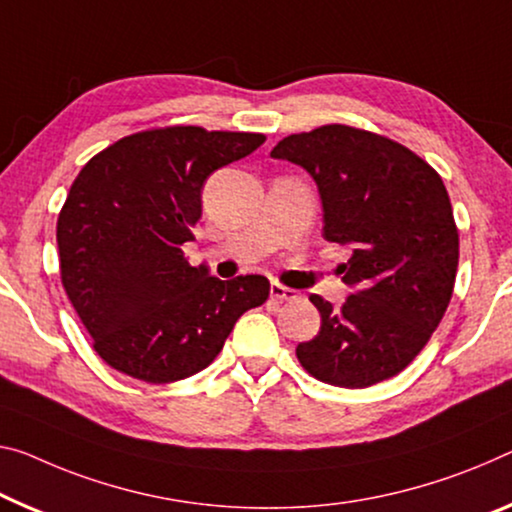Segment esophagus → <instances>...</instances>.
Masks as SVG:
<instances>
[{
  "instance_id": "1",
  "label": "esophagus",
  "mask_w": 512,
  "mask_h": 512,
  "mask_svg": "<svg viewBox=\"0 0 512 512\" xmlns=\"http://www.w3.org/2000/svg\"><path fill=\"white\" fill-rule=\"evenodd\" d=\"M270 297H272V300H277V302H293V300H297V297H300V293H297V290H293V288L281 286V283H272Z\"/></svg>"
}]
</instances>
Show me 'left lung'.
Instances as JSON below:
<instances>
[{
	"instance_id": "8db88e82",
	"label": "left lung",
	"mask_w": 512,
	"mask_h": 512,
	"mask_svg": "<svg viewBox=\"0 0 512 512\" xmlns=\"http://www.w3.org/2000/svg\"><path fill=\"white\" fill-rule=\"evenodd\" d=\"M272 157L316 180L322 235L348 247L341 265L352 295H320V332L297 345L316 380L364 389L398 375L430 341L451 302L460 238L442 178L398 141L350 125L283 137Z\"/></svg>"
}]
</instances>
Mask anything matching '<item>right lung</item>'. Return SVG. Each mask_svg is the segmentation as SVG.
Listing matches in <instances>:
<instances>
[{"instance_id": "right-lung-1", "label": "right lung", "mask_w": 512, "mask_h": 512, "mask_svg": "<svg viewBox=\"0 0 512 512\" xmlns=\"http://www.w3.org/2000/svg\"><path fill=\"white\" fill-rule=\"evenodd\" d=\"M265 141L199 125L144 130L84 164L59 212L61 283L93 350L116 371L167 384L206 368L270 281H231L183 254L206 178Z\"/></svg>"}]
</instances>
